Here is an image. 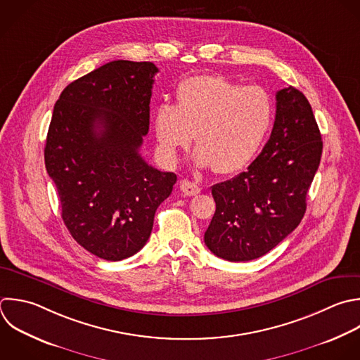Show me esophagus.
<instances>
[{"instance_id": "obj_1", "label": "esophagus", "mask_w": 360, "mask_h": 360, "mask_svg": "<svg viewBox=\"0 0 360 360\" xmlns=\"http://www.w3.org/2000/svg\"><path fill=\"white\" fill-rule=\"evenodd\" d=\"M180 190L186 194V195H197L198 193H200V187L195 184V183H193V181H190V180H181L180 181Z\"/></svg>"}]
</instances>
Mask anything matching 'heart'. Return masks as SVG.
<instances>
[{
    "label": "heart",
    "instance_id": "b5f03b06",
    "mask_svg": "<svg viewBox=\"0 0 360 360\" xmlns=\"http://www.w3.org/2000/svg\"><path fill=\"white\" fill-rule=\"evenodd\" d=\"M274 122L271 96L259 86H242L217 75L184 79L174 105L162 104L153 129L162 155L172 163L194 135V160L218 174L236 173L260 152Z\"/></svg>",
    "mask_w": 360,
    "mask_h": 360
}]
</instances>
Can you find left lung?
I'll list each match as a JSON object with an SVG mask.
<instances>
[{
    "mask_svg": "<svg viewBox=\"0 0 360 360\" xmlns=\"http://www.w3.org/2000/svg\"><path fill=\"white\" fill-rule=\"evenodd\" d=\"M322 155L321 134L305 96L287 87L276 94L270 139L246 172L212 186L215 214L207 248L229 262L257 259L301 222L307 193Z\"/></svg>",
    "mask_w": 360,
    "mask_h": 360,
    "instance_id": "obj_1",
    "label": "left lung"
}]
</instances>
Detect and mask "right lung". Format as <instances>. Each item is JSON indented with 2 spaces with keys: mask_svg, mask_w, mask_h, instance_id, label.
I'll return each instance as SVG.
<instances>
[{
  "mask_svg": "<svg viewBox=\"0 0 360 360\" xmlns=\"http://www.w3.org/2000/svg\"><path fill=\"white\" fill-rule=\"evenodd\" d=\"M158 72L150 62H110L70 83L53 108L45 165L62 218L76 242L104 260L145 246L177 180L139 153Z\"/></svg>",
  "mask_w": 360,
  "mask_h": 360,
  "instance_id": "obj_1",
  "label": "right lung"
}]
</instances>
